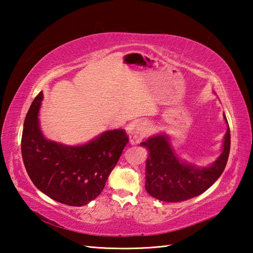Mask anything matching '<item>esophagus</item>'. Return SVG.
<instances>
[{
	"instance_id": "esophagus-1",
	"label": "esophagus",
	"mask_w": 253,
	"mask_h": 253,
	"mask_svg": "<svg viewBox=\"0 0 253 253\" xmlns=\"http://www.w3.org/2000/svg\"><path fill=\"white\" fill-rule=\"evenodd\" d=\"M148 132H149V127L147 126V124H144L142 122L137 123L135 128H133V131H132L131 143H135V142L139 141L144 136H147Z\"/></svg>"
}]
</instances>
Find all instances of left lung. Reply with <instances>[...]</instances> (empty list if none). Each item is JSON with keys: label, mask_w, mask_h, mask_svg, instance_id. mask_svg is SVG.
I'll return each mask as SVG.
<instances>
[{"label": "left lung", "mask_w": 253, "mask_h": 253, "mask_svg": "<svg viewBox=\"0 0 253 253\" xmlns=\"http://www.w3.org/2000/svg\"><path fill=\"white\" fill-rule=\"evenodd\" d=\"M224 120L227 123L225 114ZM140 146L148 150L146 162V190L150 196L164 202H180L195 198L208 190L226 166L230 149V131L224 136L222 153L209 166L182 161L171 146L165 132L151 136Z\"/></svg>", "instance_id": "8db88e82"}]
</instances>
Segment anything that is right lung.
Returning <instances> with one entry per match:
<instances>
[{"mask_svg": "<svg viewBox=\"0 0 253 253\" xmlns=\"http://www.w3.org/2000/svg\"><path fill=\"white\" fill-rule=\"evenodd\" d=\"M42 100L41 91L25 118L21 154L26 170L38 189L53 200L83 207L103 190L129 140L128 135L124 129L107 130L78 146L49 140L38 118Z\"/></svg>", "mask_w": 253, "mask_h": 253, "instance_id": "obj_1", "label": "right lung"}]
</instances>
